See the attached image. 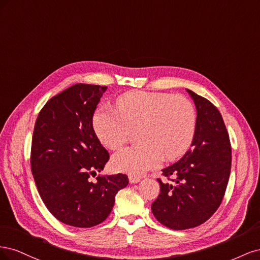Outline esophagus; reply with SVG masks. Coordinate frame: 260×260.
<instances>
[{"mask_svg": "<svg viewBox=\"0 0 260 260\" xmlns=\"http://www.w3.org/2000/svg\"><path fill=\"white\" fill-rule=\"evenodd\" d=\"M129 182L131 184H135L140 182V178L139 177H135V176H129Z\"/></svg>", "mask_w": 260, "mask_h": 260, "instance_id": "34e87169", "label": "esophagus"}]
</instances>
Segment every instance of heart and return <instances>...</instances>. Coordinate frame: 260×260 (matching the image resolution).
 I'll return each mask as SVG.
<instances>
[{
    "label": "heart",
    "mask_w": 260,
    "mask_h": 260,
    "mask_svg": "<svg viewBox=\"0 0 260 260\" xmlns=\"http://www.w3.org/2000/svg\"><path fill=\"white\" fill-rule=\"evenodd\" d=\"M100 142L119 148L130 129L138 127L139 143L117 152L112 167L129 175H142L159 166L162 158L176 159L190 148L196 130V112L190 100L167 93L130 91L115 102V111L100 106L93 115Z\"/></svg>",
    "instance_id": "1"
}]
</instances>
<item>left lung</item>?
<instances>
[{
    "label": "left lung",
    "mask_w": 260,
    "mask_h": 260,
    "mask_svg": "<svg viewBox=\"0 0 260 260\" xmlns=\"http://www.w3.org/2000/svg\"><path fill=\"white\" fill-rule=\"evenodd\" d=\"M190 94L196 108V130L182 158L162 169L174 183H162L152 204L160 223L174 230L198 226L215 214L222 202L231 170V144L222 116L205 98Z\"/></svg>",
    "instance_id": "left-lung-1"
}]
</instances>
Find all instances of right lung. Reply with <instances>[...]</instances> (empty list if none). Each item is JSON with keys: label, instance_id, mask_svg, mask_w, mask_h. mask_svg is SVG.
<instances>
[{"label": "right lung", "instance_id": "obj_1", "mask_svg": "<svg viewBox=\"0 0 260 260\" xmlns=\"http://www.w3.org/2000/svg\"><path fill=\"white\" fill-rule=\"evenodd\" d=\"M106 86L78 83L53 96L39 113L31 145V171L43 203L60 222L96 225L111 214L122 174L98 177L109 154L93 129V114Z\"/></svg>", "mask_w": 260, "mask_h": 260}]
</instances>
